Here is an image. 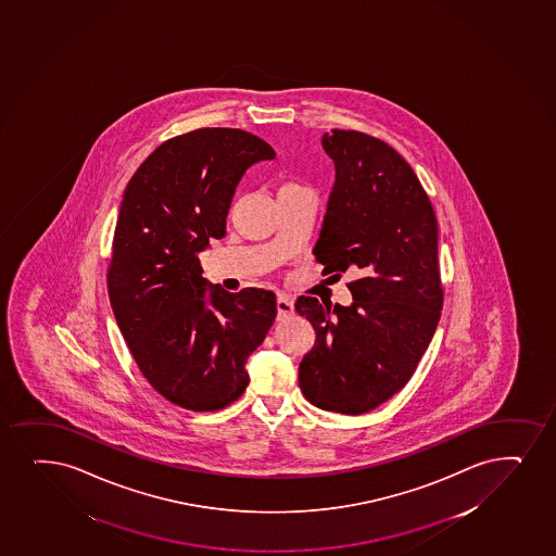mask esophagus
<instances>
[{
    "mask_svg": "<svg viewBox=\"0 0 556 556\" xmlns=\"http://www.w3.org/2000/svg\"><path fill=\"white\" fill-rule=\"evenodd\" d=\"M294 314V301L288 295L277 298V320H287Z\"/></svg>",
    "mask_w": 556,
    "mask_h": 556,
    "instance_id": "34e87169",
    "label": "esophagus"
}]
</instances>
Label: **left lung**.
I'll return each instance as SVG.
<instances>
[{
	"label": "left lung",
	"instance_id": "left-lung-1",
	"mask_svg": "<svg viewBox=\"0 0 556 556\" xmlns=\"http://www.w3.org/2000/svg\"><path fill=\"white\" fill-rule=\"evenodd\" d=\"M321 147L334 186L314 245L324 275L348 282L350 307L295 301L316 331L300 365L301 392L326 412H372L404 389L435 333L443 287L438 219L409 164L381 139L331 130Z\"/></svg>",
	"mask_w": 556,
	"mask_h": 556
}]
</instances>
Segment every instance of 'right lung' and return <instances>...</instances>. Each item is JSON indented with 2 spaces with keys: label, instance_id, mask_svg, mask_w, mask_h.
I'll return each mask as SVG.
<instances>
[{
  "label": "right lung",
  "instance_id": "1",
  "mask_svg": "<svg viewBox=\"0 0 556 556\" xmlns=\"http://www.w3.org/2000/svg\"><path fill=\"white\" fill-rule=\"evenodd\" d=\"M274 157L249 131L199 128L160 144L126 186L108 269L113 314L147 381L184 409L240 399L245 361L274 324V292L230 294L204 279L199 261L227 235L243 173Z\"/></svg>",
  "mask_w": 556,
  "mask_h": 556
}]
</instances>
